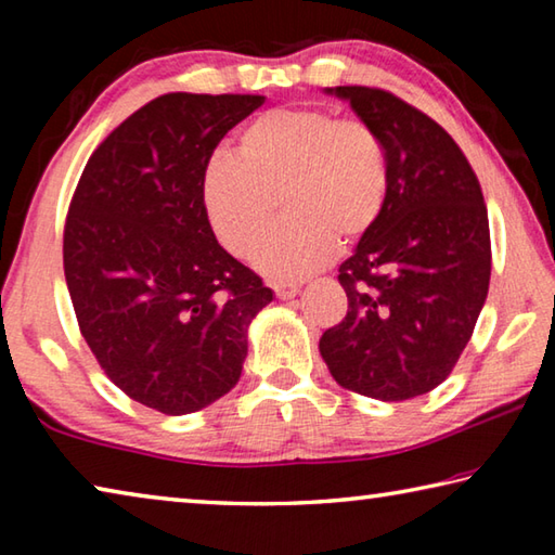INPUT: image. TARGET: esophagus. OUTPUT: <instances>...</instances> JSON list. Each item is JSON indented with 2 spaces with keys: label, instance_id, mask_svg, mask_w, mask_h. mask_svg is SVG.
<instances>
[{
  "label": "esophagus",
  "instance_id": "34e87169",
  "mask_svg": "<svg viewBox=\"0 0 555 555\" xmlns=\"http://www.w3.org/2000/svg\"><path fill=\"white\" fill-rule=\"evenodd\" d=\"M271 288H274V294L279 298L286 300V298H294L298 294L300 284H296V281H274V284H271Z\"/></svg>",
  "mask_w": 555,
  "mask_h": 555
}]
</instances>
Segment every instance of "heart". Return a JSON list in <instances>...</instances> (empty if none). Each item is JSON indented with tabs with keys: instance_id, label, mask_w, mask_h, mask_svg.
Returning a JSON list of instances; mask_svg holds the SVG:
<instances>
[{
	"instance_id": "b5f03b06",
	"label": "heart",
	"mask_w": 555,
	"mask_h": 555,
	"mask_svg": "<svg viewBox=\"0 0 555 555\" xmlns=\"http://www.w3.org/2000/svg\"><path fill=\"white\" fill-rule=\"evenodd\" d=\"M389 193L382 137L364 119L321 107L271 109L249 121L237 158L215 156L203 176V205L215 237L249 259L275 219L289 222L257 255L271 279H304L354 247L379 222Z\"/></svg>"
}]
</instances>
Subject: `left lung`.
<instances>
[{
	"label": "left lung",
	"mask_w": 555,
	"mask_h": 555,
	"mask_svg": "<svg viewBox=\"0 0 555 555\" xmlns=\"http://www.w3.org/2000/svg\"><path fill=\"white\" fill-rule=\"evenodd\" d=\"M327 92L382 137L389 193L379 222L337 269L347 315L318 347L345 389L379 401L421 397L453 372L490 288L482 188L453 137L409 102L362 86Z\"/></svg>",
	"instance_id": "obj_1"
}]
</instances>
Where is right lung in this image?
Returning a JSON list of instances; mask_svg holds the SVG:
<instances>
[{"instance_id":"1","label":"right lung","mask_w":555,"mask_h":555,"mask_svg":"<svg viewBox=\"0 0 555 555\" xmlns=\"http://www.w3.org/2000/svg\"><path fill=\"white\" fill-rule=\"evenodd\" d=\"M261 95L168 92L92 152L63 230L65 284L80 333L112 384L183 416L242 374L247 327L271 288L224 251L203 205V176Z\"/></svg>"}]
</instances>
